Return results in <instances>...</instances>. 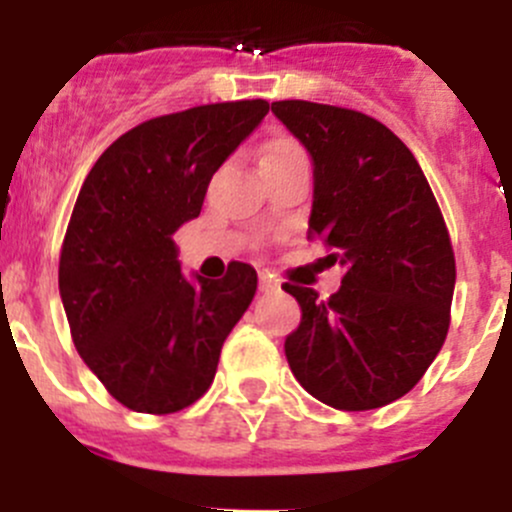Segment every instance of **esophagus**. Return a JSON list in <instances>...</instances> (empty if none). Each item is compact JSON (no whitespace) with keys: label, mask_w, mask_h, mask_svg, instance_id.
<instances>
[{"label":"esophagus","mask_w":512,"mask_h":512,"mask_svg":"<svg viewBox=\"0 0 512 512\" xmlns=\"http://www.w3.org/2000/svg\"><path fill=\"white\" fill-rule=\"evenodd\" d=\"M260 289L265 294L277 292V289H280V282H277L272 275H267V272H262V275H260Z\"/></svg>","instance_id":"esophagus-1"}]
</instances>
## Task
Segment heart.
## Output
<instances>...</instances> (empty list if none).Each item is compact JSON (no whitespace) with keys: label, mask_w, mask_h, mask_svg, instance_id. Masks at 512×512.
Wrapping results in <instances>:
<instances>
[{"label":"heart","mask_w":512,"mask_h":512,"mask_svg":"<svg viewBox=\"0 0 512 512\" xmlns=\"http://www.w3.org/2000/svg\"><path fill=\"white\" fill-rule=\"evenodd\" d=\"M294 151H302V148H299L297 143L292 141V138L282 136V138H275V141H270V143H267V148H265V156H262V158L289 156V153H294Z\"/></svg>","instance_id":"heart-1"}]
</instances>
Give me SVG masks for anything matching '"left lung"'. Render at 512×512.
<instances>
[{"label":"left lung","instance_id":"left-lung-1","mask_svg":"<svg viewBox=\"0 0 512 512\" xmlns=\"http://www.w3.org/2000/svg\"><path fill=\"white\" fill-rule=\"evenodd\" d=\"M272 113L314 160L307 237L344 267L329 299L282 285L302 307L289 369L332 409H379L409 394L446 342L456 287L446 220L414 153L381 121L312 101H275Z\"/></svg>","mask_w":512,"mask_h":512}]
</instances>
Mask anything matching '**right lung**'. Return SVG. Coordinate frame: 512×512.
Instances as JSON below:
<instances>
[{"label":"right lung","mask_w":512,"mask_h":512,"mask_svg":"<svg viewBox=\"0 0 512 512\" xmlns=\"http://www.w3.org/2000/svg\"><path fill=\"white\" fill-rule=\"evenodd\" d=\"M267 111L265 98H247L143 121L81 185L61 245V302L76 352L126 409L165 416L195 404L255 297L245 262L223 280H185L173 232L198 218L213 173Z\"/></svg>","instance_id":"add662e5"}]
</instances>
